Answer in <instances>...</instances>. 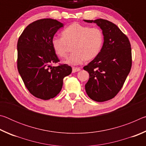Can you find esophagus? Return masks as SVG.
<instances>
[{
	"label": "esophagus",
	"mask_w": 146,
	"mask_h": 146,
	"mask_svg": "<svg viewBox=\"0 0 146 146\" xmlns=\"http://www.w3.org/2000/svg\"><path fill=\"white\" fill-rule=\"evenodd\" d=\"M80 70V69L79 68H73L72 69V72L73 73H75V72H77V71H79Z\"/></svg>",
	"instance_id": "obj_1"
}]
</instances>
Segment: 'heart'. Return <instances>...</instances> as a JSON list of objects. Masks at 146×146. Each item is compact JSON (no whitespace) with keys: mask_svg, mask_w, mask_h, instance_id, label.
Wrapping results in <instances>:
<instances>
[{"mask_svg":"<svg viewBox=\"0 0 146 146\" xmlns=\"http://www.w3.org/2000/svg\"><path fill=\"white\" fill-rule=\"evenodd\" d=\"M62 36H54L51 45L56 55L67 57L70 46H73L71 54L64 63L76 66L85 60L97 57L104 44V34L98 28H91L79 23H73L64 29Z\"/></svg>","mask_w":146,"mask_h":146,"instance_id":"obj_1","label":"heart"}]
</instances>
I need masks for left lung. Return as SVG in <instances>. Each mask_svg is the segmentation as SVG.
<instances>
[{
  "instance_id": "1",
  "label": "left lung",
  "mask_w": 146,
  "mask_h": 146,
  "mask_svg": "<svg viewBox=\"0 0 146 146\" xmlns=\"http://www.w3.org/2000/svg\"><path fill=\"white\" fill-rule=\"evenodd\" d=\"M84 21L95 23L104 34L101 51L84 70L90 75L85 85L88 97L96 102H104L117 95L129 75L132 64L131 44L126 35L110 21L102 19Z\"/></svg>"
}]
</instances>
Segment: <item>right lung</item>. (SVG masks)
Returning a JSON list of instances; mask_svg holds the SVG:
<instances>
[{
	"instance_id": "obj_1",
	"label": "right lung",
	"mask_w": 146,
	"mask_h": 146,
	"mask_svg": "<svg viewBox=\"0 0 146 146\" xmlns=\"http://www.w3.org/2000/svg\"><path fill=\"white\" fill-rule=\"evenodd\" d=\"M64 24L51 19L35 21L26 27L17 42V68L26 87L35 97L49 100L60 93L63 79L72 68L59 62L51 40Z\"/></svg>"
}]
</instances>
